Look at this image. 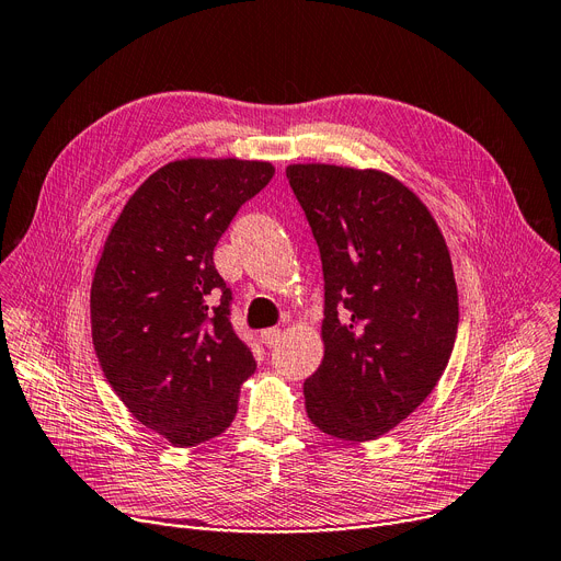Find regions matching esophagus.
Instances as JSON below:
<instances>
[{
	"label": "esophagus",
	"instance_id": "34e87169",
	"mask_svg": "<svg viewBox=\"0 0 561 561\" xmlns=\"http://www.w3.org/2000/svg\"><path fill=\"white\" fill-rule=\"evenodd\" d=\"M260 337H262V342H264V346H276L280 340H283V331L280 329H266V331H262L260 333Z\"/></svg>",
	"mask_w": 561,
	"mask_h": 561
}]
</instances>
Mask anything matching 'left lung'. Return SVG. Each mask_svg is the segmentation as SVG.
Masks as SVG:
<instances>
[{"label":"left lung","instance_id":"8db88e82","mask_svg":"<svg viewBox=\"0 0 561 561\" xmlns=\"http://www.w3.org/2000/svg\"><path fill=\"white\" fill-rule=\"evenodd\" d=\"M324 272V358L304 383L324 434L365 443L407 420L451 356L459 295L426 205L392 175L287 167Z\"/></svg>","mask_w":561,"mask_h":561}]
</instances>
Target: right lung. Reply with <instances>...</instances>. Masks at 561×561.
<instances>
[{
	"instance_id": "1",
	"label": "right lung",
	"mask_w": 561,
	"mask_h": 561,
	"mask_svg": "<svg viewBox=\"0 0 561 561\" xmlns=\"http://www.w3.org/2000/svg\"><path fill=\"white\" fill-rule=\"evenodd\" d=\"M274 178L270 162L178 159L125 203L91 285L93 346L114 392L175 447L224 434L255 358L230 324L215 247Z\"/></svg>"
}]
</instances>
